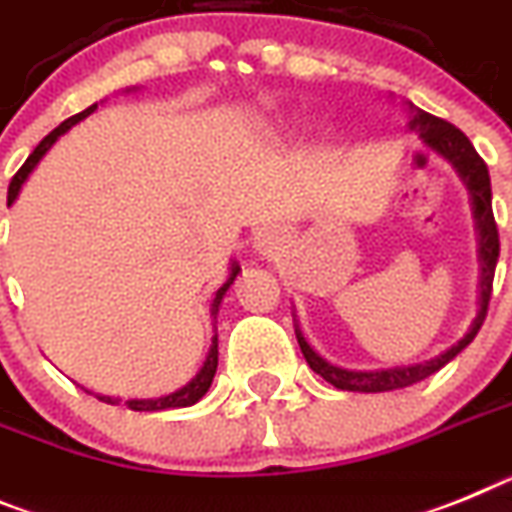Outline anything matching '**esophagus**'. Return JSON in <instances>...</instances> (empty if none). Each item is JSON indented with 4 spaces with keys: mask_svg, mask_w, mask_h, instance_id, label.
Returning a JSON list of instances; mask_svg holds the SVG:
<instances>
[{
    "mask_svg": "<svg viewBox=\"0 0 512 512\" xmlns=\"http://www.w3.org/2000/svg\"><path fill=\"white\" fill-rule=\"evenodd\" d=\"M256 246H259V251H269V248L274 246V235L269 233V230H264V233L256 238Z\"/></svg>",
    "mask_w": 512,
    "mask_h": 512,
    "instance_id": "34e87169",
    "label": "esophagus"
}]
</instances>
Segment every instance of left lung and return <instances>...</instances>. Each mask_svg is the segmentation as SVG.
<instances>
[{
	"instance_id": "obj_1",
	"label": "left lung",
	"mask_w": 512,
	"mask_h": 512,
	"mask_svg": "<svg viewBox=\"0 0 512 512\" xmlns=\"http://www.w3.org/2000/svg\"><path fill=\"white\" fill-rule=\"evenodd\" d=\"M412 108V121H409V129L417 131L422 142L430 147V150L438 152L440 157H445L448 163L456 168L458 178L464 181V186L469 189L471 196V209H474L476 220V233H479V266H482V274H479V310H476V318L471 323V329L466 331L464 339L456 342L453 347H448L443 355L432 357L427 362H417V365H401V368H388V370H344L336 368L331 362L323 360L316 349L305 342L303 331L295 323V334H298V344L303 349V357L308 360V365L321 375L323 381H329L334 388H342V391H360V393H381V391H396V388L414 386V383L425 381L427 375L438 373L440 368H445L453 357L461 352V349L469 347L474 342V336L482 329L484 316H487L489 295H492V279H495V266L497 256H500V235H497V222L495 214H492V186H489V170L484 165V160L476 155L474 144L469 142L464 131L456 129L448 121L438 119L427 111H419Z\"/></svg>"
}]
</instances>
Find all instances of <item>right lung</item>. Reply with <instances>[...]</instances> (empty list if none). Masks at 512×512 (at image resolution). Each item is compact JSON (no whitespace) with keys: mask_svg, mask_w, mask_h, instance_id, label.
<instances>
[{"mask_svg":"<svg viewBox=\"0 0 512 512\" xmlns=\"http://www.w3.org/2000/svg\"><path fill=\"white\" fill-rule=\"evenodd\" d=\"M95 108H98V103H95V106H90V108H85V111L77 113V116H72V119H67L64 124L56 126V129L51 131L48 137H43V142L38 144L36 150H33V155L25 160L23 168L17 170L15 178H12L10 189H7V204H10V207L15 204L17 194H20V189H23V183L28 181L30 173L36 170L38 163H41V157L46 155L51 147H54L56 139H59L61 134H67V131L72 129L74 124H80L82 119H87V116H90ZM238 272H240V266L233 261V266H230V277L225 279V285H222L220 290L214 292V300H212V316L214 318H217V310H220L222 298H225V292L230 290V285L235 282ZM214 373H217V334L212 336V347H209V352H207V360H204V365L199 368V373H196L194 378L186 383V386H181L178 391L168 393V396H160V399H129V401H124V406H129V409H134V412H163V409H183V406L196 404V401L202 399L204 393L209 391ZM98 399L106 401V404H121V399H113V396H98Z\"/></svg>","mask_w":512,"mask_h":512,"instance_id":"right-lung-1","label":"right lung"}]
</instances>
